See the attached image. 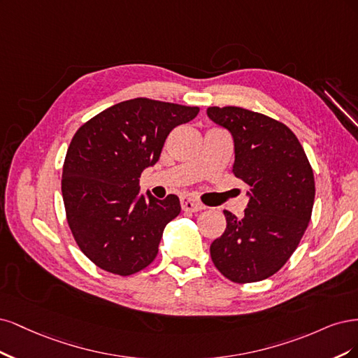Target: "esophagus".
Wrapping results in <instances>:
<instances>
[{
	"mask_svg": "<svg viewBox=\"0 0 358 358\" xmlns=\"http://www.w3.org/2000/svg\"><path fill=\"white\" fill-rule=\"evenodd\" d=\"M181 208L182 211H187V213H198L205 208V205L196 199L193 194H186L181 198Z\"/></svg>",
	"mask_w": 358,
	"mask_h": 358,
	"instance_id": "34e87169",
	"label": "esophagus"
}]
</instances>
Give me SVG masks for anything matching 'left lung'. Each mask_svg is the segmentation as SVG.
I'll list each match as a JSON object with an SVG mask.
<instances>
[{"label": "left lung", "instance_id": "1", "mask_svg": "<svg viewBox=\"0 0 358 358\" xmlns=\"http://www.w3.org/2000/svg\"><path fill=\"white\" fill-rule=\"evenodd\" d=\"M208 117L234 136V174L250 187L244 217L230 211L211 247L215 268L245 284L278 272L301 242L313 214L314 172L290 128L241 107H208Z\"/></svg>", "mask_w": 358, "mask_h": 358}]
</instances>
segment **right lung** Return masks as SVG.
<instances>
[{"label":"right lung","instance_id":"obj_1","mask_svg":"<svg viewBox=\"0 0 358 358\" xmlns=\"http://www.w3.org/2000/svg\"><path fill=\"white\" fill-rule=\"evenodd\" d=\"M199 107L134 98L83 123L66 150L62 198L68 226L98 268L132 275L159 251L180 199L140 196L141 172L155 165L169 132L198 116Z\"/></svg>","mask_w":358,"mask_h":358}]
</instances>
